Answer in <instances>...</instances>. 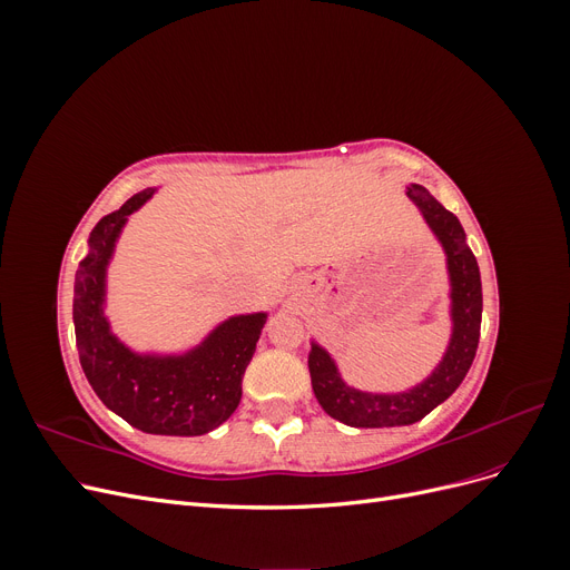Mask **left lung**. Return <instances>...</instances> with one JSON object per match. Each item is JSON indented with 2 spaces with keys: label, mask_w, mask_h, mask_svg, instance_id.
Masks as SVG:
<instances>
[{
  "label": "left lung",
  "mask_w": 570,
  "mask_h": 570,
  "mask_svg": "<svg viewBox=\"0 0 570 570\" xmlns=\"http://www.w3.org/2000/svg\"><path fill=\"white\" fill-rule=\"evenodd\" d=\"M406 197L419 206L428 228L433 230L446 256V273H450V316L452 337L446 344L435 371L423 383L406 392H361L342 381L335 358L327 354L318 342H312L308 352V373L318 404L327 416L352 428H394L411 425L428 416L454 390L469 373L482 318V285L480 268L471 247L465 245V233L459 218L428 193L423 185L406 187Z\"/></svg>",
  "instance_id": "left-lung-1"
}]
</instances>
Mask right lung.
<instances>
[{
	"mask_svg": "<svg viewBox=\"0 0 570 570\" xmlns=\"http://www.w3.org/2000/svg\"><path fill=\"white\" fill-rule=\"evenodd\" d=\"M151 195V187L132 195L90 233L73 287L76 344L85 377L107 409L142 433L195 438L233 416L268 314L230 316L183 354L132 352L111 333L107 268L128 216Z\"/></svg>",
	"mask_w": 570,
	"mask_h": 570,
	"instance_id": "add662e5",
	"label": "right lung"
}]
</instances>
